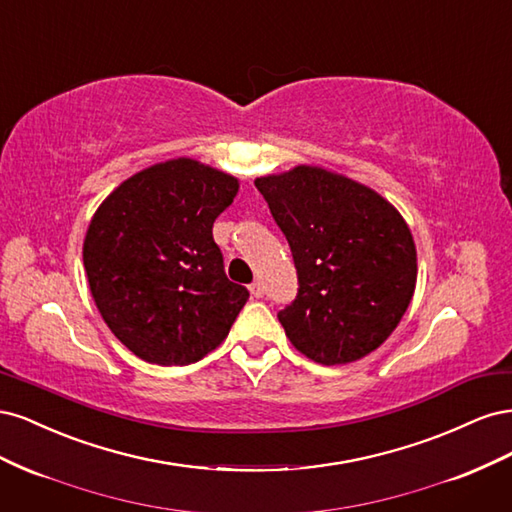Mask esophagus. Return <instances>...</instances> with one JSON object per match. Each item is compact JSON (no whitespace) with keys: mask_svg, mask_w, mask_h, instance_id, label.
Returning <instances> with one entry per match:
<instances>
[{"mask_svg":"<svg viewBox=\"0 0 512 512\" xmlns=\"http://www.w3.org/2000/svg\"><path fill=\"white\" fill-rule=\"evenodd\" d=\"M250 292H252V297L262 299V297H265V286H262V282H254V284L250 286Z\"/></svg>","mask_w":512,"mask_h":512,"instance_id":"esophagus-1","label":"esophagus"}]
</instances>
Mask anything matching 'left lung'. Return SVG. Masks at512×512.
I'll use <instances>...</instances> for the list:
<instances>
[{"mask_svg": "<svg viewBox=\"0 0 512 512\" xmlns=\"http://www.w3.org/2000/svg\"><path fill=\"white\" fill-rule=\"evenodd\" d=\"M288 239L297 299L277 318L307 359L346 365L380 348L416 288V245L401 213L376 190L322 166L258 177Z\"/></svg>", "mask_w": 512, "mask_h": 512, "instance_id": "8db88e82", "label": "left lung"}]
</instances>
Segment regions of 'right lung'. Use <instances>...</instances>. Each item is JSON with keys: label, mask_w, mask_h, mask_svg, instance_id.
Listing matches in <instances>:
<instances>
[{"label": "right lung", "mask_w": 512, "mask_h": 512, "mask_svg": "<svg viewBox=\"0 0 512 512\" xmlns=\"http://www.w3.org/2000/svg\"><path fill=\"white\" fill-rule=\"evenodd\" d=\"M237 192V177L175 158L119 183L91 218V297L138 359L190 365L226 339L250 292L226 277L213 222Z\"/></svg>", "instance_id": "add662e5"}]
</instances>
